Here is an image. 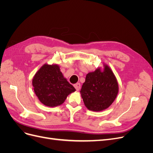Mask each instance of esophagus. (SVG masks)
I'll return each mask as SVG.
<instances>
[{
    "label": "esophagus",
    "instance_id": "34e87169",
    "mask_svg": "<svg viewBox=\"0 0 153 153\" xmlns=\"http://www.w3.org/2000/svg\"><path fill=\"white\" fill-rule=\"evenodd\" d=\"M74 87H75V88L76 89V91H79L80 89V83H76V84H75V85H74Z\"/></svg>",
    "mask_w": 153,
    "mask_h": 153
}]
</instances>
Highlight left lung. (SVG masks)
Masks as SVG:
<instances>
[{"instance_id": "obj_1", "label": "left lung", "mask_w": 153, "mask_h": 153, "mask_svg": "<svg viewBox=\"0 0 153 153\" xmlns=\"http://www.w3.org/2000/svg\"><path fill=\"white\" fill-rule=\"evenodd\" d=\"M119 92V85L113 71L107 65L86 75L80 90L81 96L89 110L100 112L112 105Z\"/></svg>"}]
</instances>
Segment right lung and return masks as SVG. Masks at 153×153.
Returning <instances> with one entry per match:
<instances>
[{
	"label": "right lung",
	"mask_w": 153,
	"mask_h": 153,
	"mask_svg": "<svg viewBox=\"0 0 153 153\" xmlns=\"http://www.w3.org/2000/svg\"><path fill=\"white\" fill-rule=\"evenodd\" d=\"M32 85L39 100L50 107L61 105L69 94L76 91L57 64H44L35 74Z\"/></svg>",
	"instance_id": "right-lung-1"
}]
</instances>
